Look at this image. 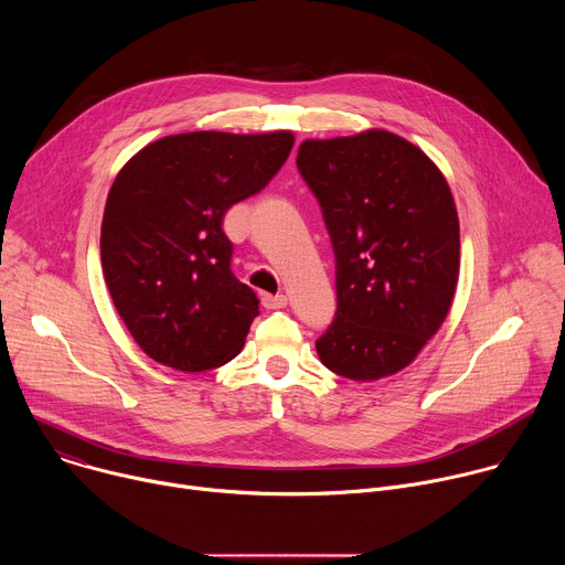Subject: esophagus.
Returning <instances> with one entry per match:
<instances>
[{"mask_svg": "<svg viewBox=\"0 0 565 565\" xmlns=\"http://www.w3.org/2000/svg\"><path fill=\"white\" fill-rule=\"evenodd\" d=\"M262 303L270 310H279V308H286L288 303V297L286 295H264L262 297Z\"/></svg>", "mask_w": 565, "mask_h": 565, "instance_id": "esophagus-1", "label": "esophagus"}]
</instances>
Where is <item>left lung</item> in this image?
<instances>
[{"instance_id": "8db88e82", "label": "left lung", "mask_w": 565, "mask_h": 565, "mask_svg": "<svg viewBox=\"0 0 565 565\" xmlns=\"http://www.w3.org/2000/svg\"><path fill=\"white\" fill-rule=\"evenodd\" d=\"M297 170L335 253L338 310L317 355L349 380L393 375L436 335L456 292L451 190L423 149L384 129L303 140Z\"/></svg>"}]
</instances>
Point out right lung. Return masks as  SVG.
<instances>
[{
	"mask_svg": "<svg viewBox=\"0 0 565 565\" xmlns=\"http://www.w3.org/2000/svg\"><path fill=\"white\" fill-rule=\"evenodd\" d=\"M292 142L290 131L177 134L118 172L103 216V273L151 360L196 373L244 349L259 299L230 268L223 216L273 181Z\"/></svg>",
	"mask_w": 565,
	"mask_h": 565,
	"instance_id": "obj_1",
	"label": "right lung"
}]
</instances>
